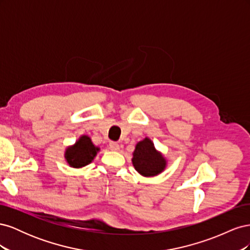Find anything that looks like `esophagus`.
<instances>
[{"label":"esophagus","instance_id":"obj_1","mask_svg":"<svg viewBox=\"0 0 250 250\" xmlns=\"http://www.w3.org/2000/svg\"><path fill=\"white\" fill-rule=\"evenodd\" d=\"M109 149L111 151H119L120 150V145H119L118 143L111 142V143H109Z\"/></svg>","mask_w":250,"mask_h":250}]
</instances>
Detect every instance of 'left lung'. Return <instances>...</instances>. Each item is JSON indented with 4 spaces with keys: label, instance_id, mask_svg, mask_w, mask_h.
<instances>
[{
    "label": "left lung",
    "instance_id": "left-lung-1",
    "mask_svg": "<svg viewBox=\"0 0 250 250\" xmlns=\"http://www.w3.org/2000/svg\"><path fill=\"white\" fill-rule=\"evenodd\" d=\"M131 162L134 169L144 177H154L167 168L168 160L158 151L153 142L146 137L135 145Z\"/></svg>",
    "mask_w": 250,
    "mask_h": 250
}]
</instances>
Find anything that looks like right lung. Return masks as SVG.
I'll list each match as a JSON object with an SVG mask.
<instances>
[{
	"mask_svg": "<svg viewBox=\"0 0 250 250\" xmlns=\"http://www.w3.org/2000/svg\"><path fill=\"white\" fill-rule=\"evenodd\" d=\"M100 148L96 146L86 134H82L64 151V160L71 168L80 169L94 161Z\"/></svg>",
	"mask_w": 250,
	"mask_h": 250,
	"instance_id": "1",
	"label": "right lung"
}]
</instances>
